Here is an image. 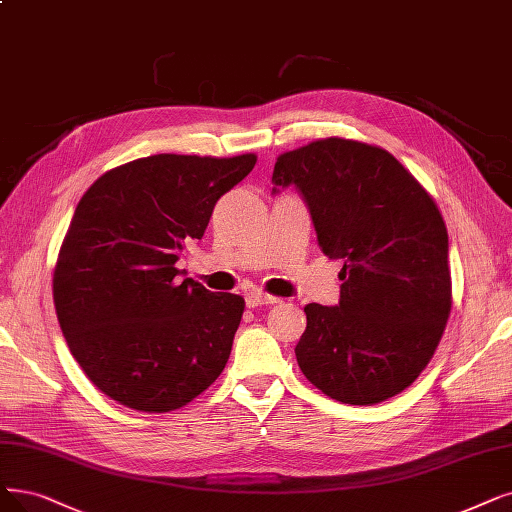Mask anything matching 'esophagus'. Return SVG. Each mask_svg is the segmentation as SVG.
<instances>
[{
	"label": "esophagus",
	"mask_w": 512,
	"mask_h": 512,
	"mask_svg": "<svg viewBox=\"0 0 512 512\" xmlns=\"http://www.w3.org/2000/svg\"><path fill=\"white\" fill-rule=\"evenodd\" d=\"M279 298L269 296V294H262V292H250L245 294V304L250 306V309H256V306H269V304H277Z\"/></svg>",
	"instance_id": "34e87169"
}]
</instances>
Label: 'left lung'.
Here are the masks:
<instances>
[{
    "mask_svg": "<svg viewBox=\"0 0 512 512\" xmlns=\"http://www.w3.org/2000/svg\"><path fill=\"white\" fill-rule=\"evenodd\" d=\"M294 187L321 252L342 260L336 306H304L302 374L342 403L399 395L431 361L452 311L447 229L418 180L380 147L325 138L283 153L273 195Z\"/></svg>",
    "mask_w": 512,
    "mask_h": 512,
    "instance_id": "8db88e82",
    "label": "left lung"
}]
</instances>
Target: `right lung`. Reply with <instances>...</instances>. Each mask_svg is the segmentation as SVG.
Wrapping results in <instances>:
<instances>
[{"label":"right lung","mask_w":512,"mask_h":512,"mask_svg":"<svg viewBox=\"0 0 512 512\" xmlns=\"http://www.w3.org/2000/svg\"><path fill=\"white\" fill-rule=\"evenodd\" d=\"M254 163L256 155H151L102 174L79 199L54 306L71 355L117 403L178 410L227 365L245 302L180 281L176 262Z\"/></svg>","instance_id":"obj_1"}]
</instances>
